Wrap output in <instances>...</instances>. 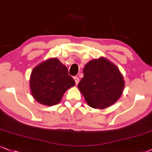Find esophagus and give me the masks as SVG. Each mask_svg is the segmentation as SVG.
<instances>
[{
    "mask_svg": "<svg viewBox=\"0 0 152 152\" xmlns=\"http://www.w3.org/2000/svg\"><path fill=\"white\" fill-rule=\"evenodd\" d=\"M74 80H75V84L76 85H77L78 83H79V78L77 77H74Z\"/></svg>",
    "mask_w": 152,
    "mask_h": 152,
    "instance_id": "1",
    "label": "esophagus"
}]
</instances>
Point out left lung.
Segmentation results:
<instances>
[{"label":"left lung","mask_w":152,"mask_h":152,"mask_svg":"<svg viewBox=\"0 0 152 152\" xmlns=\"http://www.w3.org/2000/svg\"><path fill=\"white\" fill-rule=\"evenodd\" d=\"M77 87L89 106L104 109L117 102L125 87L118 67L104 57L88 62Z\"/></svg>","instance_id":"obj_1"}]
</instances>
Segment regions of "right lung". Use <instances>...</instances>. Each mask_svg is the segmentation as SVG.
<instances>
[{
	"mask_svg": "<svg viewBox=\"0 0 152 152\" xmlns=\"http://www.w3.org/2000/svg\"><path fill=\"white\" fill-rule=\"evenodd\" d=\"M31 93L39 103L46 106H53L61 102L64 93L75 85L68 75L67 67L56 58L43 62L31 71Z\"/></svg>",
	"mask_w": 152,
	"mask_h": 152,
	"instance_id": "obj_1",
	"label": "right lung"
}]
</instances>
